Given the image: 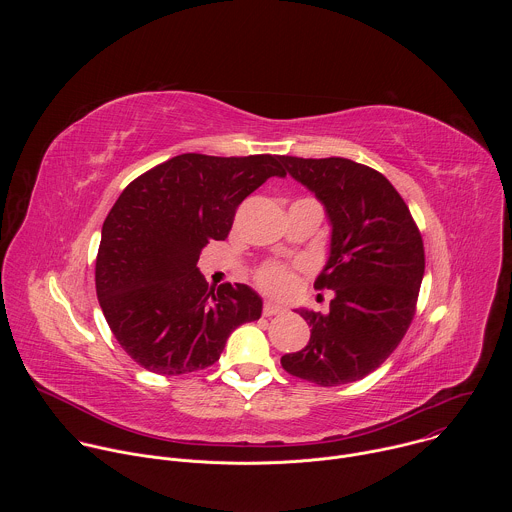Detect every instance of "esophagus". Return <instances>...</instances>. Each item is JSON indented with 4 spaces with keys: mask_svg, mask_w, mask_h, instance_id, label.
Listing matches in <instances>:
<instances>
[{
    "mask_svg": "<svg viewBox=\"0 0 512 512\" xmlns=\"http://www.w3.org/2000/svg\"><path fill=\"white\" fill-rule=\"evenodd\" d=\"M285 310L279 306V304H273V302H265L263 304V316L271 318V316H277V314H283Z\"/></svg>",
    "mask_w": 512,
    "mask_h": 512,
    "instance_id": "1",
    "label": "esophagus"
}]
</instances>
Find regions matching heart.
<instances>
[{"label": "heart", "instance_id": "heart-1", "mask_svg": "<svg viewBox=\"0 0 512 512\" xmlns=\"http://www.w3.org/2000/svg\"><path fill=\"white\" fill-rule=\"evenodd\" d=\"M255 283L267 294L285 298L296 289V275L287 265L269 261L255 271Z\"/></svg>", "mask_w": 512, "mask_h": 512}]
</instances>
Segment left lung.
<instances>
[{"mask_svg":"<svg viewBox=\"0 0 512 512\" xmlns=\"http://www.w3.org/2000/svg\"><path fill=\"white\" fill-rule=\"evenodd\" d=\"M281 162L326 206L330 259L314 287L334 289L328 314L298 310L312 328L310 342L281 356V367L320 387L360 381L391 356L413 322L425 271L421 233L381 172L346 158Z\"/></svg>","mask_w":512,"mask_h":512,"instance_id":"obj_1","label":"left lung"}]
</instances>
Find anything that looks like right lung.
<instances>
[{"instance_id": "1", "label": "right lung", "mask_w": 512, "mask_h": 512, "mask_svg": "<svg viewBox=\"0 0 512 512\" xmlns=\"http://www.w3.org/2000/svg\"><path fill=\"white\" fill-rule=\"evenodd\" d=\"M283 156L182 154L137 176L109 210L95 263L97 298L121 348L145 371L176 377L221 358L235 328L261 318L249 285L208 289L196 263L225 241L239 204Z\"/></svg>"}]
</instances>
